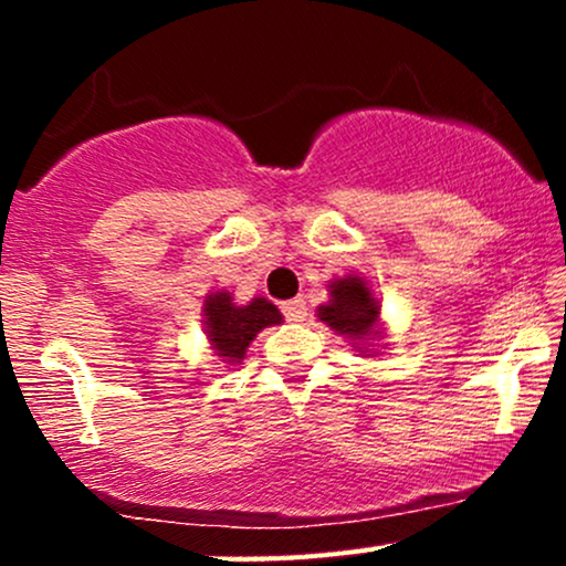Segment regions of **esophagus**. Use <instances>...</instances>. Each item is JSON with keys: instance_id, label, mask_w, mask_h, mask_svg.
<instances>
[{"instance_id": "1", "label": "esophagus", "mask_w": 566, "mask_h": 566, "mask_svg": "<svg viewBox=\"0 0 566 566\" xmlns=\"http://www.w3.org/2000/svg\"><path fill=\"white\" fill-rule=\"evenodd\" d=\"M282 314L287 322H303L308 316V308H305L303 297H295V301L282 303Z\"/></svg>"}]
</instances>
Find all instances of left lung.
Listing matches in <instances>:
<instances>
[{
	"instance_id": "8db88e82",
	"label": "left lung",
	"mask_w": 566,
	"mask_h": 566,
	"mask_svg": "<svg viewBox=\"0 0 566 566\" xmlns=\"http://www.w3.org/2000/svg\"><path fill=\"white\" fill-rule=\"evenodd\" d=\"M380 305L365 284V279H337L329 287V303L319 305V319L335 333L348 337H373V324L378 322Z\"/></svg>"
}]
</instances>
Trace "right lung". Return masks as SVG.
Listing matches in <instances>:
<instances>
[{"mask_svg":"<svg viewBox=\"0 0 566 566\" xmlns=\"http://www.w3.org/2000/svg\"><path fill=\"white\" fill-rule=\"evenodd\" d=\"M205 324L212 348L223 361L244 359V350L263 327L282 322V314L265 297H255L250 305H233L229 292H216L205 301Z\"/></svg>","mask_w":566,"mask_h":566,"instance_id":"right-lung-1","label":"right lung"}]
</instances>
